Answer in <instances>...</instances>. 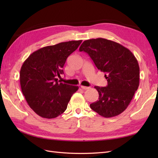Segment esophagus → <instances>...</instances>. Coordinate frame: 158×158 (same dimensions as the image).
<instances>
[{
	"label": "esophagus",
	"mask_w": 158,
	"mask_h": 158,
	"mask_svg": "<svg viewBox=\"0 0 158 158\" xmlns=\"http://www.w3.org/2000/svg\"><path fill=\"white\" fill-rule=\"evenodd\" d=\"M81 88L83 89H88L89 88V87H87V86H84V85H81Z\"/></svg>",
	"instance_id": "obj_1"
}]
</instances>
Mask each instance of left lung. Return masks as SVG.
Listing matches in <instances>:
<instances>
[{
	"mask_svg": "<svg viewBox=\"0 0 158 158\" xmlns=\"http://www.w3.org/2000/svg\"><path fill=\"white\" fill-rule=\"evenodd\" d=\"M79 50L87 52L107 80L106 87H94L99 99L90 104L91 109L106 118L118 115L139 86L140 68L136 57L122 45L103 38L85 40Z\"/></svg>",
	"mask_w": 158,
	"mask_h": 158,
	"instance_id": "left-lung-1",
	"label": "left lung"
}]
</instances>
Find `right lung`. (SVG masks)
I'll return each instance as SVG.
<instances>
[{
    "label": "right lung",
    "mask_w": 158,
    "mask_h": 158,
    "mask_svg": "<svg viewBox=\"0 0 158 158\" xmlns=\"http://www.w3.org/2000/svg\"><path fill=\"white\" fill-rule=\"evenodd\" d=\"M82 40L62 42L44 47L23 62L20 73L22 92L28 106L38 115L54 118L67 108L78 86L58 82L68 56L78 49Z\"/></svg>",
    "instance_id": "add662e5"
}]
</instances>
